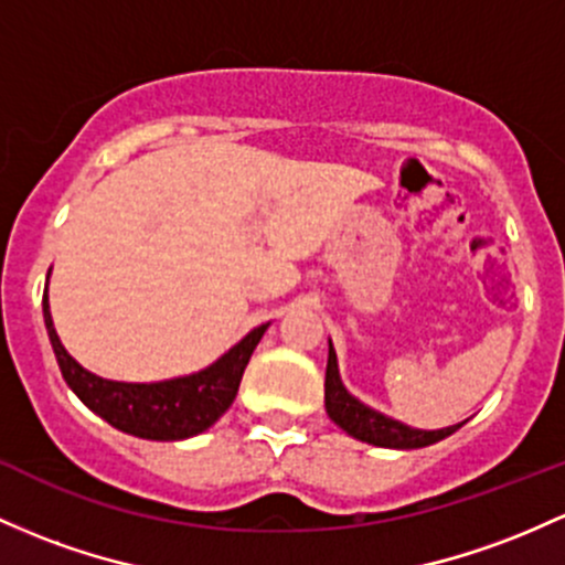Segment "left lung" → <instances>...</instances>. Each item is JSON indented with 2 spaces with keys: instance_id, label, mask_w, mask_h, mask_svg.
Returning a JSON list of instances; mask_svg holds the SVG:
<instances>
[{
  "instance_id": "obj_1",
  "label": "left lung",
  "mask_w": 565,
  "mask_h": 565,
  "mask_svg": "<svg viewBox=\"0 0 565 565\" xmlns=\"http://www.w3.org/2000/svg\"><path fill=\"white\" fill-rule=\"evenodd\" d=\"M324 405L327 415L340 426L343 431H349L351 437L362 439V443L377 445V448H426V445L439 443L448 434H454L458 426H448V429L439 431H420L411 429V426L399 424V420L386 418L383 413H375L373 407L362 405L359 399L345 392V386L340 383L338 373V356H334L332 343H330V359H327V381H324Z\"/></svg>"
}]
</instances>
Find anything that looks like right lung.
Returning <instances> with one entry per match:
<instances>
[{
    "label": "right lung",
    "mask_w": 565,
    "mask_h": 565,
    "mask_svg": "<svg viewBox=\"0 0 565 565\" xmlns=\"http://www.w3.org/2000/svg\"><path fill=\"white\" fill-rule=\"evenodd\" d=\"M42 313H45L47 338L58 359L61 375L70 383L72 392L115 429L141 439L195 437L206 431L214 420H220V415L233 405L238 394L241 375L249 364L252 351L268 330V324L252 330L225 356L216 359L212 367L195 375L163 383H117L88 373L66 353L53 330L47 289L42 295Z\"/></svg>",
    "instance_id": "obj_1"
}]
</instances>
